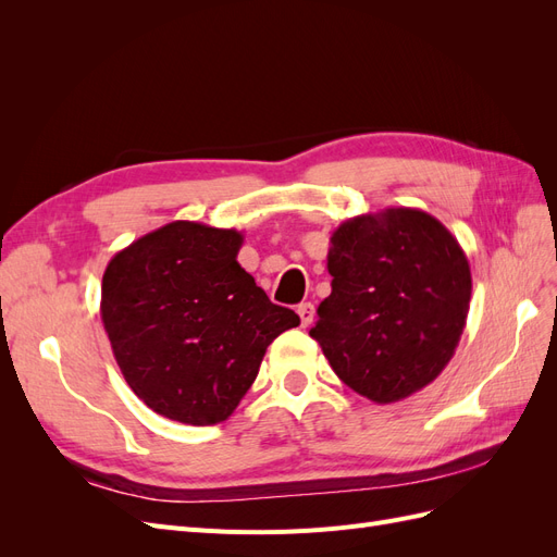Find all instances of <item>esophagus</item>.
Masks as SVG:
<instances>
[{
	"label": "esophagus",
	"instance_id": "34e87169",
	"mask_svg": "<svg viewBox=\"0 0 557 557\" xmlns=\"http://www.w3.org/2000/svg\"><path fill=\"white\" fill-rule=\"evenodd\" d=\"M313 313H315V309H313L311 301H301V305L297 307V315H299L301 325H305V327H309L313 323Z\"/></svg>",
	"mask_w": 557,
	"mask_h": 557
}]
</instances>
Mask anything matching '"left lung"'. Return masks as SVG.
<instances>
[{
	"instance_id": "obj_1",
	"label": "left lung",
	"mask_w": 557,
	"mask_h": 557,
	"mask_svg": "<svg viewBox=\"0 0 557 557\" xmlns=\"http://www.w3.org/2000/svg\"><path fill=\"white\" fill-rule=\"evenodd\" d=\"M332 293L311 336L334 374L376 404L432 383L462 336L471 272L458 239L420 209L356 215L332 232Z\"/></svg>"
}]
</instances>
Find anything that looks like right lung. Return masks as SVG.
Returning <instances> with one entry per match:
<instances>
[{
  "instance_id": "right-lung-1",
  "label": "right lung",
  "mask_w": 557,
  "mask_h": 557,
  "mask_svg": "<svg viewBox=\"0 0 557 557\" xmlns=\"http://www.w3.org/2000/svg\"><path fill=\"white\" fill-rule=\"evenodd\" d=\"M242 232L174 221L107 264L102 323L127 385L185 425L223 423L267 346L299 315L272 305L237 262Z\"/></svg>"
}]
</instances>
